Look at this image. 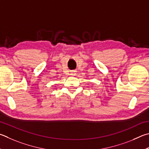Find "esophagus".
Returning a JSON list of instances; mask_svg holds the SVG:
<instances>
[{
  "mask_svg": "<svg viewBox=\"0 0 149 149\" xmlns=\"http://www.w3.org/2000/svg\"><path fill=\"white\" fill-rule=\"evenodd\" d=\"M71 75H76V71H74V70H73L71 72Z\"/></svg>",
  "mask_w": 149,
  "mask_h": 149,
  "instance_id": "obj_1",
  "label": "esophagus"
}]
</instances>
